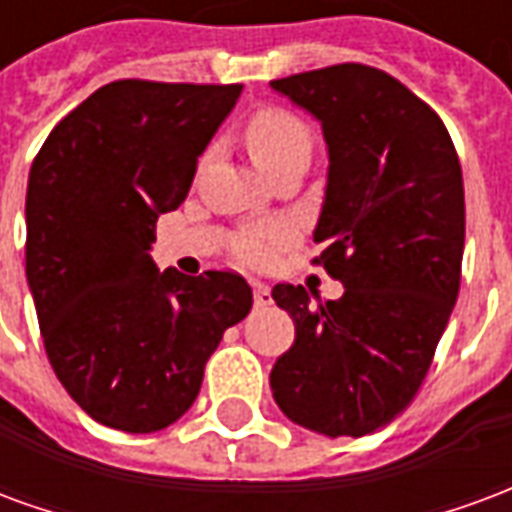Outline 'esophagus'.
Listing matches in <instances>:
<instances>
[{
  "label": "esophagus",
  "instance_id": "esophagus-1",
  "mask_svg": "<svg viewBox=\"0 0 512 512\" xmlns=\"http://www.w3.org/2000/svg\"><path fill=\"white\" fill-rule=\"evenodd\" d=\"M271 304V290L263 282H255V307H266Z\"/></svg>",
  "mask_w": 512,
  "mask_h": 512
}]
</instances>
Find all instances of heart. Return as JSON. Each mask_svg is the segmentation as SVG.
I'll return each mask as SVG.
<instances>
[{"label":"heart","mask_w":512,"mask_h":512,"mask_svg":"<svg viewBox=\"0 0 512 512\" xmlns=\"http://www.w3.org/2000/svg\"><path fill=\"white\" fill-rule=\"evenodd\" d=\"M246 145H249V153L255 158L257 167L271 172L288 158L310 156L312 136L310 128L304 126L299 117L290 115L285 109H277V106H268L249 120ZM282 238L285 233L279 227H257L235 241V252L249 263H260L282 244Z\"/></svg>","instance_id":"b5f03b06"}]
</instances>
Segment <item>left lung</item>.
I'll return each mask as SVG.
<instances>
[{
    "mask_svg": "<svg viewBox=\"0 0 512 512\" xmlns=\"http://www.w3.org/2000/svg\"><path fill=\"white\" fill-rule=\"evenodd\" d=\"M321 123L329 175L315 224L345 293L274 285L296 340L271 370L282 414L321 436H365L428 376L461 288L466 208L439 115L389 73L345 62L271 82Z\"/></svg>",
    "mask_w": 512,
    "mask_h": 512,
    "instance_id": "8db88e82",
    "label": "left lung"
}]
</instances>
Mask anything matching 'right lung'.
I'll return each mask as SVG.
<instances>
[{
  "label": "right lung",
  "mask_w": 512,
  "mask_h": 512,
  "mask_svg": "<svg viewBox=\"0 0 512 512\" xmlns=\"http://www.w3.org/2000/svg\"><path fill=\"white\" fill-rule=\"evenodd\" d=\"M241 84L123 79L62 117L27 183V282L68 395L106 428L156 433L200 392L224 329L252 310L233 271H158L156 222L186 200L197 158Z\"/></svg>",
  "instance_id": "add662e5"
}]
</instances>
